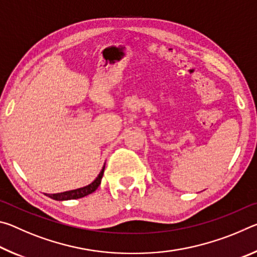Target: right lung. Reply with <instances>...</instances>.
<instances>
[{"label":"right lung","instance_id":"1","mask_svg":"<svg viewBox=\"0 0 257 257\" xmlns=\"http://www.w3.org/2000/svg\"><path fill=\"white\" fill-rule=\"evenodd\" d=\"M104 169H105V165H104L101 172H99V175L96 177V179H95L92 184L87 185L85 187H81V188H78V189L63 191V193L45 194V195L52 199H55V201H69V199H78V198L85 197L87 195L94 193V191L98 188V186L101 185Z\"/></svg>","mask_w":257,"mask_h":257}]
</instances>
